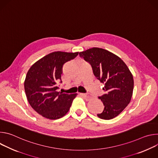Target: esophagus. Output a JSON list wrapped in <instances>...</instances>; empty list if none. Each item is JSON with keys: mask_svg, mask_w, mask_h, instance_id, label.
I'll list each match as a JSON object with an SVG mask.
<instances>
[{"mask_svg": "<svg viewBox=\"0 0 158 158\" xmlns=\"http://www.w3.org/2000/svg\"><path fill=\"white\" fill-rule=\"evenodd\" d=\"M80 95H81V96H83V97L85 98V100H87V101H89V100H90V99H91V96H89V95H87L86 94L81 93V94H80Z\"/></svg>", "mask_w": 158, "mask_h": 158, "instance_id": "1", "label": "esophagus"}]
</instances>
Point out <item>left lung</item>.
<instances>
[{
	"label": "left lung",
	"mask_w": 158,
	"mask_h": 158,
	"mask_svg": "<svg viewBox=\"0 0 158 158\" xmlns=\"http://www.w3.org/2000/svg\"><path fill=\"white\" fill-rule=\"evenodd\" d=\"M80 57L91 65L96 77L104 84L105 94L99 96L104 110L98 116L109 120L118 116L130 102L134 88L132 74L118 56L99 48L79 52Z\"/></svg>",
	"instance_id": "left-lung-1"
}]
</instances>
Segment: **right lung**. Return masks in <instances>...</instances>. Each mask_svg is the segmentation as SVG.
<instances>
[{
	"mask_svg": "<svg viewBox=\"0 0 158 158\" xmlns=\"http://www.w3.org/2000/svg\"><path fill=\"white\" fill-rule=\"evenodd\" d=\"M77 52H53L35 62L28 71L24 89L31 107L42 116L54 120L68 112L77 94L57 92L62 82L63 65L77 55Z\"/></svg>",
	"mask_w": 158,
	"mask_h": 158,
	"instance_id": "right-lung-1",
	"label": "right lung"
}]
</instances>
